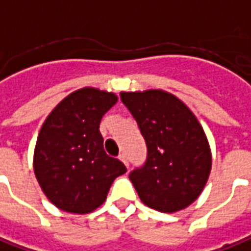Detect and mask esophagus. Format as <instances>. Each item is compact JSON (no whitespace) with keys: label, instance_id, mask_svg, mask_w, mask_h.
Instances as JSON below:
<instances>
[{"label":"esophagus","instance_id":"obj_1","mask_svg":"<svg viewBox=\"0 0 251 251\" xmlns=\"http://www.w3.org/2000/svg\"><path fill=\"white\" fill-rule=\"evenodd\" d=\"M119 160H121L122 162H124V164H125L126 168H129V161H127V157H126L125 152H122V154L119 155Z\"/></svg>","mask_w":251,"mask_h":251}]
</instances>
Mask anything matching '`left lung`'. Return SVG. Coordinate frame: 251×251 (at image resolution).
Here are the masks:
<instances>
[{"label": "left lung", "mask_w": 251, "mask_h": 251, "mask_svg": "<svg viewBox=\"0 0 251 251\" xmlns=\"http://www.w3.org/2000/svg\"><path fill=\"white\" fill-rule=\"evenodd\" d=\"M147 144V161L130 172L143 203L176 212L201 195L211 172V150L203 126L185 102L168 91H122Z\"/></svg>", "instance_id": "obj_1"}]
</instances>
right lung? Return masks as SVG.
Here are the masks:
<instances>
[{"mask_svg":"<svg viewBox=\"0 0 251 251\" xmlns=\"http://www.w3.org/2000/svg\"><path fill=\"white\" fill-rule=\"evenodd\" d=\"M117 94L83 87L50 112L34 147L33 169L41 190L56 208L89 214L105 201L126 167L104 151L100 122Z\"/></svg>","mask_w":251,"mask_h":251,"instance_id":"1","label":"right lung"}]
</instances>
